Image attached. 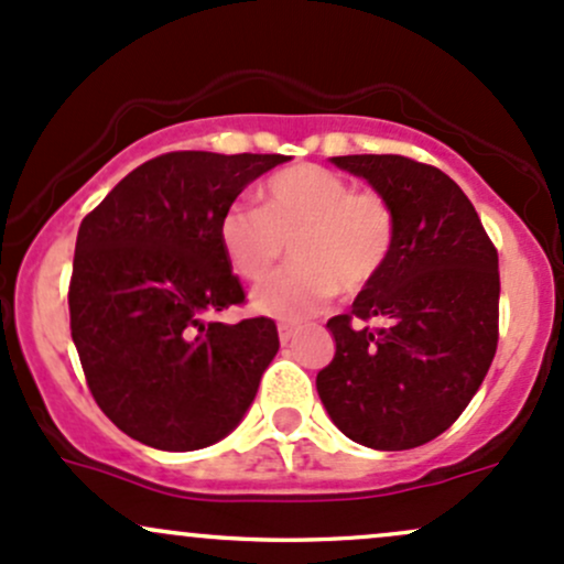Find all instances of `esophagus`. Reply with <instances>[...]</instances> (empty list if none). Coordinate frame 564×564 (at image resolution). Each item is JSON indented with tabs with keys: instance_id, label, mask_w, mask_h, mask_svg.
<instances>
[{
	"instance_id": "34e87169",
	"label": "esophagus",
	"mask_w": 564,
	"mask_h": 564,
	"mask_svg": "<svg viewBox=\"0 0 564 564\" xmlns=\"http://www.w3.org/2000/svg\"><path fill=\"white\" fill-rule=\"evenodd\" d=\"M299 333H301V325H293V323H282V325H280V341H282V344L293 341V338L299 336Z\"/></svg>"
}]
</instances>
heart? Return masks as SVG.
Here are the masks:
<instances>
[{
    "mask_svg": "<svg viewBox=\"0 0 564 564\" xmlns=\"http://www.w3.org/2000/svg\"><path fill=\"white\" fill-rule=\"evenodd\" d=\"M220 247L241 280L263 282L290 247L293 263L256 293L280 319L319 312L333 295L366 290L395 247V212L373 187H352L330 169L301 163L260 187V209L223 212Z\"/></svg>",
    "mask_w": 564,
    "mask_h": 564,
    "instance_id": "1",
    "label": "heart"
}]
</instances>
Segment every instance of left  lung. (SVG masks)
Segmentation results:
<instances>
[{"instance_id":"obj_1","label":"left lung","mask_w":564,"mask_h":564,"mask_svg":"<svg viewBox=\"0 0 564 564\" xmlns=\"http://www.w3.org/2000/svg\"><path fill=\"white\" fill-rule=\"evenodd\" d=\"M395 212V247L349 314L328 328L336 355L319 401L347 438L403 452L454 425L498 349V250L474 204L441 169L405 155H338ZM377 318L380 325H367Z\"/></svg>"}]
</instances>
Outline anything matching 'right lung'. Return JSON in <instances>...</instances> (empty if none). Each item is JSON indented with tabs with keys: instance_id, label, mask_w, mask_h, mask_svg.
I'll return each mask as SVG.
<instances>
[{
	"instance_id": "add662e5",
	"label": "right lung",
	"mask_w": 564,
	"mask_h": 564,
	"mask_svg": "<svg viewBox=\"0 0 564 564\" xmlns=\"http://www.w3.org/2000/svg\"><path fill=\"white\" fill-rule=\"evenodd\" d=\"M288 155L177 150L144 161L80 223L69 328L99 409L139 444L193 452L239 425L280 349L220 247L223 212Z\"/></svg>"
}]
</instances>
